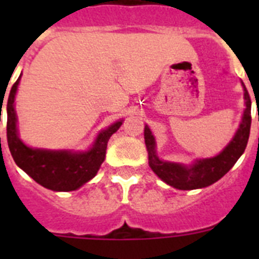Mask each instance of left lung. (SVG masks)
<instances>
[{
    "instance_id": "8db88e82",
    "label": "left lung",
    "mask_w": 259,
    "mask_h": 259,
    "mask_svg": "<svg viewBox=\"0 0 259 259\" xmlns=\"http://www.w3.org/2000/svg\"><path fill=\"white\" fill-rule=\"evenodd\" d=\"M242 88H244L245 109H244L239 128L235 136L232 137V140L226 145V148L219 154L211 158H198L192 164L163 161L158 157L157 144H155V139L150 128L145 125L144 139H145L146 150H148L149 166L159 179L176 189L192 191V189L205 188L214 184L232 168L242 153L245 152L249 134H250L251 101L244 84H242Z\"/></svg>"
}]
</instances>
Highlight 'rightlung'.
<instances>
[{
    "label": "right lung",
    "instance_id": "add662e5",
    "mask_svg": "<svg viewBox=\"0 0 259 259\" xmlns=\"http://www.w3.org/2000/svg\"><path fill=\"white\" fill-rule=\"evenodd\" d=\"M22 74L11 87L6 105L8 113V144L14 161L27 175L50 191H76L93 179L106 155L107 141L122 125L123 119L102 130L93 145L85 152L50 150L31 148L20 140L15 111V95ZM2 110V109H1Z\"/></svg>",
    "mask_w": 259,
    "mask_h": 259
}]
</instances>
